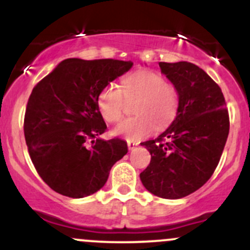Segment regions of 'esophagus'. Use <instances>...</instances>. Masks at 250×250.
I'll return each instance as SVG.
<instances>
[{"label":"esophagus","mask_w":250,"mask_h":250,"mask_svg":"<svg viewBox=\"0 0 250 250\" xmlns=\"http://www.w3.org/2000/svg\"><path fill=\"white\" fill-rule=\"evenodd\" d=\"M127 145H128V149H129V150H133V149H134L135 146H137L138 143H135V142H129V140H128V142H127Z\"/></svg>","instance_id":"obj_1"}]
</instances>
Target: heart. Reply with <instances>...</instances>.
Wrapping results in <instances>:
<instances>
[{
	"label": "heart",
	"instance_id": "obj_1",
	"mask_svg": "<svg viewBox=\"0 0 250 250\" xmlns=\"http://www.w3.org/2000/svg\"><path fill=\"white\" fill-rule=\"evenodd\" d=\"M138 98L133 117L123 120L113 133L129 142L149 137L155 125L165 127L173 121L179 107V91L166 82L161 73L150 69H137L121 81V89L110 83L98 95V108L107 123L122 118L125 100Z\"/></svg>",
	"mask_w": 250,
	"mask_h": 250
}]
</instances>
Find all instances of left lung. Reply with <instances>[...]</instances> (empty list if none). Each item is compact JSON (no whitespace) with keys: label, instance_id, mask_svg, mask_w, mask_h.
I'll return each instance as SVG.
<instances>
[{"label":"left lung","instance_id":"8db88e82","mask_svg":"<svg viewBox=\"0 0 250 250\" xmlns=\"http://www.w3.org/2000/svg\"><path fill=\"white\" fill-rule=\"evenodd\" d=\"M179 91L176 118L156 139L142 143L151 155L143 186L164 199H179L204 186L219 165L229 132L220 86L190 62H160Z\"/></svg>","mask_w":250,"mask_h":250}]
</instances>
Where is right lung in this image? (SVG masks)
I'll return each instance as SVG.
<instances>
[{
  "instance_id": "1",
  "label": "right lung",
  "mask_w": 250,
  "mask_h": 250,
  "mask_svg": "<svg viewBox=\"0 0 250 250\" xmlns=\"http://www.w3.org/2000/svg\"><path fill=\"white\" fill-rule=\"evenodd\" d=\"M132 66L111 58H68L34 86L24 137L34 167L51 189L69 198L94 194L105 186L111 167L127 154L125 140L99 138L107 127L98 95Z\"/></svg>"
}]
</instances>
